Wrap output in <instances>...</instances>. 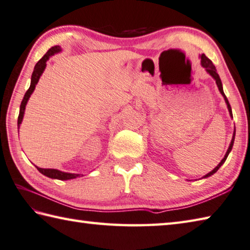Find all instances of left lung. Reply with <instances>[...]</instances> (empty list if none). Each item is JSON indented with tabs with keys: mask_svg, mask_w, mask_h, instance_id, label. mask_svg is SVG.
<instances>
[{
	"mask_svg": "<svg viewBox=\"0 0 250 250\" xmlns=\"http://www.w3.org/2000/svg\"><path fill=\"white\" fill-rule=\"evenodd\" d=\"M199 57H200V63H202V66L205 68V69H206V71L209 73V75L211 76L214 80H216V83H217V85H218V89H219L220 93H221V94H222V96L224 97V101H226L227 105H228V109H229V116H231L232 118H233L231 105H229V101H228V99H227V96H226V94H224V92H223L222 82H221V79H220V77H219V75H218L216 67H214V65L212 63V62L210 61L209 58H208L206 55H205V54H202V55H200ZM234 140H235V129H234V132H233V138H232V141H231V144H229V148H228V150H227V154H226V156H224L223 159H222L221 161H220V164L217 166L216 168H214L212 171H210V172H209L208 174L204 175L203 178L206 179V178H208V177H211V175H212L213 173H216L217 171L219 170V168L221 167V166H222L224 163H226V160H227V158H228V156H229V151L232 150L233 144H234Z\"/></svg>",
	"mask_w": 250,
	"mask_h": 250,
	"instance_id": "left-lung-1",
	"label": "left lung"
}]
</instances>
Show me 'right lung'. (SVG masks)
I'll return each mask as SVG.
<instances>
[{
	"label": "right lung",
	"instance_id": "obj_1",
	"mask_svg": "<svg viewBox=\"0 0 250 250\" xmlns=\"http://www.w3.org/2000/svg\"><path fill=\"white\" fill-rule=\"evenodd\" d=\"M62 51L61 46H53L51 47L50 50H48L46 52L45 55H44L40 61H39L36 66H34V69H33V72H32V76H31V83H30V87H29L28 91L26 92V94H24L23 99H22V102L21 104V109H19V116H18V121H17V125L18 128L21 126V124L22 121V118H23V114H24V109H26V105L28 103V100L29 97L31 96L32 92L34 91V89H36V85L37 83L39 82V79H40V77L42 76V73L44 71V69H45L46 67V62L48 61V58H50L51 56H53L54 54L56 53H60ZM37 167V166H36ZM37 169L40 171V172L42 174L45 175V177L47 178H51V179H57V180H71V179H76L78 177H80V175L82 174H77V173H68V172H62V171H60L57 169H43V168H39L37 167ZM83 177V175H82Z\"/></svg>",
	"mask_w": 250,
	"mask_h": 250
}]
</instances>
